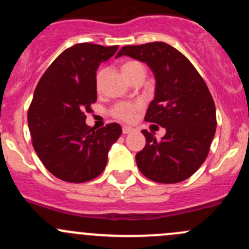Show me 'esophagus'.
<instances>
[{
	"instance_id": "obj_1",
	"label": "esophagus",
	"mask_w": 249,
	"mask_h": 249,
	"mask_svg": "<svg viewBox=\"0 0 249 249\" xmlns=\"http://www.w3.org/2000/svg\"><path fill=\"white\" fill-rule=\"evenodd\" d=\"M132 127H130V126H123V134L124 135H127V134H130V132H132Z\"/></svg>"
}]
</instances>
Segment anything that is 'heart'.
Masks as SVG:
<instances>
[{
	"mask_svg": "<svg viewBox=\"0 0 249 249\" xmlns=\"http://www.w3.org/2000/svg\"><path fill=\"white\" fill-rule=\"evenodd\" d=\"M143 67L142 65L140 64L139 61H127L125 62L122 66V72L124 76H127L129 73H131L135 70L141 69ZM100 82V74L97 76V83ZM137 109V105H130V104H119L114 107V115L119 119L123 120H131L132 117H134L135 110Z\"/></svg>",
	"mask_w": 249,
	"mask_h": 249,
	"instance_id": "heart-1",
	"label": "heart"
}]
</instances>
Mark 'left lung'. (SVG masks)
Here are the masks:
<instances>
[{"instance_id":"8db88e82","label":"left lung","mask_w":249,"mask_h":249,"mask_svg":"<svg viewBox=\"0 0 249 249\" xmlns=\"http://www.w3.org/2000/svg\"><path fill=\"white\" fill-rule=\"evenodd\" d=\"M144 62L155 78L154 99L144 119L165 127L161 140L142 130L145 147L136 154L140 171L158 183L194 175L208 155L217 119L212 95L192 62L164 42L125 46L118 52Z\"/></svg>"}]
</instances>
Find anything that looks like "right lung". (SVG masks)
<instances>
[{"label": "right lung", "instance_id": "1", "mask_svg": "<svg viewBox=\"0 0 249 249\" xmlns=\"http://www.w3.org/2000/svg\"><path fill=\"white\" fill-rule=\"evenodd\" d=\"M118 46L79 43L62 52L39 79L27 112L32 144L52 175L83 183L105 170L108 152L122 135L117 123L99 130L84 112L97 99L96 71Z\"/></svg>", "mask_w": 249, "mask_h": 249}]
</instances>
